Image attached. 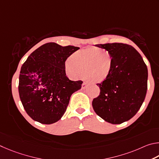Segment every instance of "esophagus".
Listing matches in <instances>:
<instances>
[{
  "label": "esophagus",
  "mask_w": 159,
  "mask_h": 159,
  "mask_svg": "<svg viewBox=\"0 0 159 159\" xmlns=\"http://www.w3.org/2000/svg\"><path fill=\"white\" fill-rule=\"evenodd\" d=\"M87 83L84 82L82 83V89H85L86 87H87Z\"/></svg>",
  "instance_id": "34e87169"
}]
</instances>
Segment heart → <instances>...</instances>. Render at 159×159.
<instances>
[{"label":"heart","instance_id":"1","mask_svg":"<svg viewBox=\"0 0 159 159\" xmlns=\"http://www.w3.org/2000/svg\"><path fill=\"white\" fill-rule=\"evenodd\" d=\"M99 51L102 52L98 54ZM113 65L109 52L97 48H89L75 52L66 64V71L77 78L84 73L91 82H100L109 76Z\"/></svg>","mask_w":159,"mask_h":159}]
</instances>
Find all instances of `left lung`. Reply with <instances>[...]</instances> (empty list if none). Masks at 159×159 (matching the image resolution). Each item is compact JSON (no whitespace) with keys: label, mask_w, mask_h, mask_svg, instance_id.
Segmentation results:
<instances>
[{"label":"left lung","mask_w":159,"mask_h":159,"mask_svg":"<svg viewBox=\"0 0 159 159\" xmlns=\"http://www.w3.org/2000/svg\"><path fill=\"white\" fill-rule=\"evenodd\" d=\"M112 55L113 65L106 79L96 84L100 94L92 101L95 112L105 121L120 124L140 110L147 90L148 71L141 55L124 43L96 44Z\"/></svg>","instance_id":"8db88e82"}]
</instances>
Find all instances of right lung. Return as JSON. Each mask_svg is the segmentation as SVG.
<instances>
[{"label":"right lung","instance_id":"1","mask_svg":"<svg viewBox=\"0 0 159 159\" xmlns=\"http://www.w3.org/2000/svg\"><path fill=\"white\" fill-rule=\"evenodd\" d=\"M80 48L46 43L35 49L22 65L19 93L30 118L43 124L58 121L66 112L70 98L82 87V81H71L65 62Z\"/></svg>","mask_w":159,"mask_h":159}]
</instances>
